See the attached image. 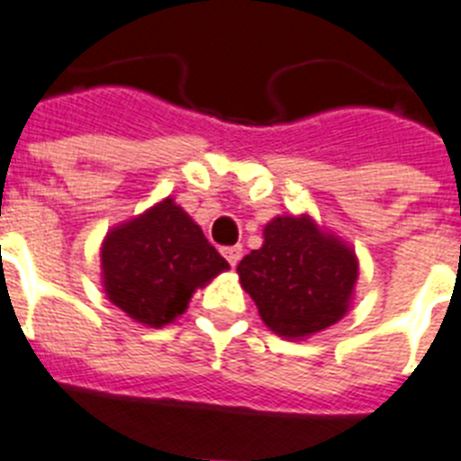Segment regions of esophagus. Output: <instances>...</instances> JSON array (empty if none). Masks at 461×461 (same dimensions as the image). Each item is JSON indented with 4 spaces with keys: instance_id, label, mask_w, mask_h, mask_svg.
I'll return each mask as SVG.
<instances>
[{
    "instance_id": "obj_1",
    "label": "esophagus",
    "mask_w": 461,
    "mask_h": 461,
    "mask_svg": "<svg viewBox=\"0 0 461 461\" xmlns=\"http://www.w3.org/2000/svg\"><path fill=\"white\" fill-rule=\"evenodd\" d=\"M222 255H225V259L230 261V267H236V264L240 261V257H243V246L222 248Z\"/></svg>"
}]
</instances>
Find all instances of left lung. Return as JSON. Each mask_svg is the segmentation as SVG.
Wrapping results in <instances>:
<instances>
[{"mask_svg":"<svg viewBox=\"0 0 461 461\" xmlns=\"http://www.w3.org/2000/svg\"><path fill=\"white\" fill-rule=\"evenodd\" d=\"M261 321L285 339H305L349 312L358 280V257L312 215H276L264 225V243L236 267Z\"/></svg>","mask_w":461,"mask_h":461,"instance_id":"obj_1","label":"left lung"}]
</instances>
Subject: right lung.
Listing matches in <instances>:
<instances>
[{
	"mask_svg": "<svg viewBox=\"0 0 461 461\" xmlns=\"http://www.w3.org/2000/svg\"><path fill=\"white\" fill-rule=\"evenodd\" d=\"M227 268L202 227L172 197L112 227L101 246L107 298L149 329L181 317L193 294Z\"/></svg>",
	"mask_w": 461,
	"mask_h": 461,
	"instance_id": "1",
	"label": "right lung"
}]
</instances>
